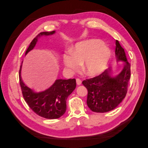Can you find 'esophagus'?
<instances>
[{
	"label": "esophagus",
	"instance_id": "34e87169",
	"mask_svg": "<svg viewBox=\"0 0 148 148\" xmlns=\"http://www.w3.org/2000/svg\"><path fill=\"white\" fill-rule=\"evenodd\" d=\"M76 81H77V84L78 85H80V84H82L81 79H79V78H77V79H76Z\"/></svg>",
	"mask_w": 148,
	"mask_h": 148
}]
</instances>
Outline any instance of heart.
<instances>
[{
  "label": "heart",
  "mask_w": 148,
  "mask_h": 148,
  "mask_svg": "<svg viewBox=\"0 0 148 148\" xmlns=\"http://www.w3.org/2000/svg\"><path fill=\"white\" fill-rule=\"evenodd\" d=\"M111 57L110 49L99 39H91L77 42L71 51L62 56L66 68L76 71L83 64L85 75L93 77L103 72Z\"/></svg>",
  "instance_id": "1"
}]
</instances>
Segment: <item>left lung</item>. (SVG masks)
I'll return each instance as SVG.
<instances>
[{
  "instance_id": "left-lung-1",
  "label": "left lung",
  "mask_w": 148,
  "mask_h": 148,
  "mask_svg": "<svg viewBox=\"0 0 148 148\" xmlns=\"http://www.w3.org/2000/svg\"><path fill=\"white\" fill-rule=\"evenodd\" d=\"M115 57L117 62H123V69L119 74L114 75L108 69L97 77L82 82L88 89L87 105L92 112L104 113L113 110L126 96L131 75L130 64L117 40L115 41Z\"/></svg>"
}]
</instances>
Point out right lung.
<instances>
[{
  "mask_svg": "<svg viewBox=\"0 0 148 148\" xmlns=\"http://www.w3.org/2000/svg\"><path fill=\"white\" fill-rule=\"evenodd\" d=\"M55 33L56 31H52L51 32L45 31L38 34L30 43L25 55L34 49L38 38L42 36H51ZM21 67L22 64L19 71L20 84L23 97L28 106L36 114L42 117L47 119L60 118L66 111L67 97L74 91L77 86L76 79H58L46 90L38 92H34L22 81Z\"/></svg>",
  "mask_w": 148,
  "mask_h": 148,
  "instance_id": "add662e5",
  "label": "right lung"
}]
</instances>
